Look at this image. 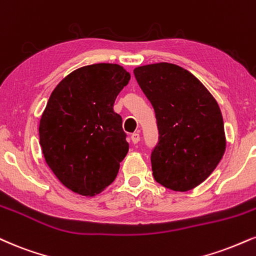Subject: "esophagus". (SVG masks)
Instances as JSON below:
<instances>
[{"instance_id":"1","label":"esophagus","mask_w":256,"mask_h":256,"mask_svg":"<svg viewBox=\"0 0 256 256\" xmlns=\"http://www.w3.org/2000/svg\"><path fill=\"white\" fill-rule=\"evenodd\" d=\"M131 140H132V143H134V144H137L138 142L140 140V134H131Z\"/></svg>"}]
</instances>
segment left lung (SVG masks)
<instances>
[{
	"instance_id": "left-lung-1",
	"label": "left lung",
	"mask_w": 256,
	"mask_h": 256,
	"mask_svg": "<svg viewBox=\"0 0 256 256\" xmlns=\"http://www.w3.org/2000/svg\"><path fill=\"white\" fill-rule=\"evenodd\" d=\"M134 74L158 119L154 178L178 192L194 188L210 176L226 152L223 116L216 98L193 74L175 64H148L134 68Z\"/></svg>"
}]
</instances>
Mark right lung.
Wrapping results in <instances>:
<instances>
[{
    "mask_svg": "<svg viewBox=\"0 0 256 256\" xmlns=\"http://www.w3.org/2000/svg\"><path fill=\"white\" fill-rule=\"evenodd\" d=\"M130 78L119 64H92L70 72L50 95L40 118L39 143L54 174L78 194L102 192L128 152L113 104Z\"/></svg>",
    "mask_w": 256,
    "mask_h": 256,
    "instance_id": "add662e5",
    "label": "right lung"
}]
</instances>
